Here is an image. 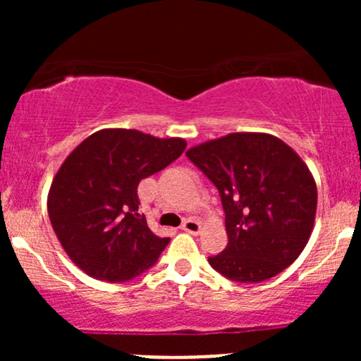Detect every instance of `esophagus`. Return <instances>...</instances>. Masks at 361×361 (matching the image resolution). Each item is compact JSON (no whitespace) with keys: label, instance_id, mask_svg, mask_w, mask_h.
Segmentation results:
<instances>
[{"label":"esophagus","instance_id":"obj_1","mask_svg":"<svg viewBox=\"0 0 361 361\" xmlns=\"http://www.w3.org/2000/svg\"><path fill=\"white\" fill-rule=\"evenodd\" d=\"M181 231L188 234H198L200 233V224H198L195 219H186V221L181 224Z\"/></svg>","mask_w":361,"mask_h":361}]
</instances>
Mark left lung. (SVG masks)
I'll return each instance as SVG.
<instances>
[{
    "mask_svg": "<svg viewBox=\"0 0 361 361\" xmlns=\"http://www.w3.org/2000/svg\"><path fill=\"white\" fill-rule=\"evenodd\" d=\"M186 157L221 195L229 243L210 256L215 271L258 283L290 267L307 244L317 207L316 181L283 140L238 132L192 147Z\"/></svg>",
    "mask_w": 361,
    "mask_h": 361,
    "instance_id": "obj_1",
    "label": "left lung"
}]
</instances>
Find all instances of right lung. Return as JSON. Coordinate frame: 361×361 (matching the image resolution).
I'll return each instance as SVG.
<instances>
[{
    "mask_svg": "<svg viewBox=\"0 0 361 361\" xmlns=\"http://www.w3.org/2000/svg\"><path fill=\"white\" fill-rule=\"evenodd\" d=\"M185 147L183 139L105 128L82 140L62 163L47 212L64 251L86 275L115 283L156 264L169 238H157L139 214L137 186L178 159Z\"/></svg>",
    "mask_w": 361,
    "mask_h": 361,
    "instance_id": "1",
    "label": "right lung"
}]
</instances>
